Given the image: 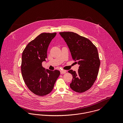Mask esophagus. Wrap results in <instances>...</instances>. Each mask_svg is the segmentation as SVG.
Masks as SVG:
<instances>
[{"instance_id": "esophagus-1", "label": "esophagus", "mask_w": 123, "mask_h": 123, "mask_svg": "<svg viewBox=\"0 0 123 123\" xmlns=\"http://www.w3.org/2000/svg\"><path fill=\"white\" fill-rule=\"evenodd\" d=\"M61 74H64L66 72V70H61Z\"/></svg>"}]
</instances>
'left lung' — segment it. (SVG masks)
<instances>
[{"mask_svg":"<svg viewBox=\"0 0 123 123\" xmlns=\"http://www.w3.org/2000/svg\"><path fill=\"white\" fill-rule=\"evenodd\" d=\"M68 45L72 59L80 65L78 72L69 70L73 76L70 88L79 93L91 88L97 78L100 60L97 47L87 38L70 32L59 33Z\"/></svg>","mask_w":123,"mask_h":123,"instance_id":"8db88e82","label":"left lung"}]
</instances>
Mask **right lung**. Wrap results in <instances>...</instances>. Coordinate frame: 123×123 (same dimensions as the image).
Returning a JSON list of instances; mask_svg holds the SVG:
<instances>
[{
	"mask_svg": "<svg viewBox=\"0 0 123 123\" xmlns=\"http://www.w3.org/2000/svg\"><path fill=\"white\" fill-rule=\"evenodd\" d=\"M56 35V33L40 34L27 45L22 53L23 80L29 90L37 96L49 94L60 75L59 70H45L42 66L47 58L49 44Z\"/></svg>",
	"mask_w": 123,
	"mask_h": 123,
	"instance_id": "add662e5",
	"label": "right lung"
}]
</instances>
